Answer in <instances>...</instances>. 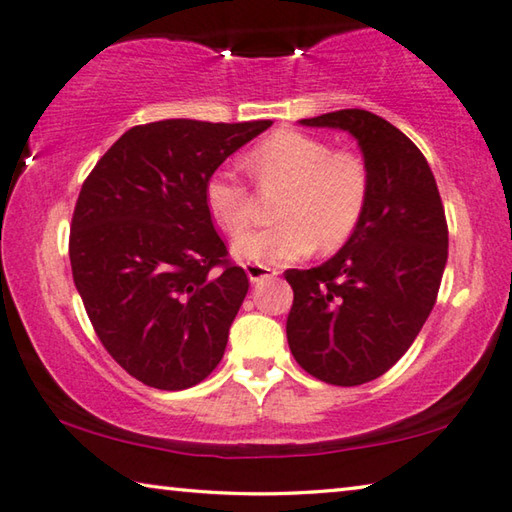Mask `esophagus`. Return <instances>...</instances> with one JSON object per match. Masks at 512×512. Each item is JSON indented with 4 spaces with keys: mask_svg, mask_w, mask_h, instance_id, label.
Returning <instances> with one entry per match:
<instances>
[{
    "mask_svg": "<svg viewBox=\"0 0 512 512\" xmlns=\"http://www.w3.org/2000/svg\"><path fill=\"white\" fill-rule=\"evenodd\" d=\"M244 268H246V273H248V280L253 282V284H255V282H262V280H266V277H275V275H277L275 268L266 266V264L248 262Z\"/></svg>",
    "mask_w": 512,
    "mask_h": 512,
    "instance_id": "1",
    "label": "esophagus"
}]
</instances>
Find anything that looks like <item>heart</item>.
Segmentation results:
<instances>
[{"label": "heart", "mask_w": 512, "mask_h": 512, "mask_svg": "<svg viewBox=\"0 0 512 512\" xmlns=\"http://www.w3.org/2000/svg\"><path fill=\"white\" fill-rule=\"evenodd\" d=\"M246 167L257 185L284 189L275 205L277 225L255 230L232 246L239 259L255 264H289L318 248H341L366 214L370 169L361 155L334 151L320 137L282 131L255 146ZM205 207L230 237H239L253 221V194L228 171H216L205 183Z\"/></svg>", "instance_id": "obj_1"}]
</instances>
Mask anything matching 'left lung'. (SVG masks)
Returning a JSON list of instances; mask_svg holds the SVG:
<instances>
[{
	"instance_id": "obj_1",
	"label": "left lung",
	"mask_w": 512,
	"mask_h": 512,
	"mask_svg": "<svg viewBox=\"0 0 512 512\" xmlns=\"http://www.w3.org/2000/svg\"><path fill=\"white\" fill-rule=\"evenodd\" d=\"M359 142L370 169L366 214L325 264L284 273L293 289V359L325 384L359 386L411 348L436 305L447 264V221L427 160L400 128L350 108L300 119Z\"/></svg>"
}]
</instances>
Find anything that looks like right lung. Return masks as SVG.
Listing matches in <instances>:
<instances>
[{
  "instance_id": "add662e5",
  "label": "right lung",
  "mask_w": 512,
  "mask_h": 512,
  "mask_svg": "<svg viewBox=\"0 0 512 512\" xmlns=\"http://www.w3.org/2000/svg\"><path fill=\"white\" fill-rule=\"evenodd\" d=\"M271 124L135 126L85 178L69 232L76 291L103 348L146 386L183 391L223 359L248 275L214 230L205 183Z\"/></svg>"
}]
</instances>
